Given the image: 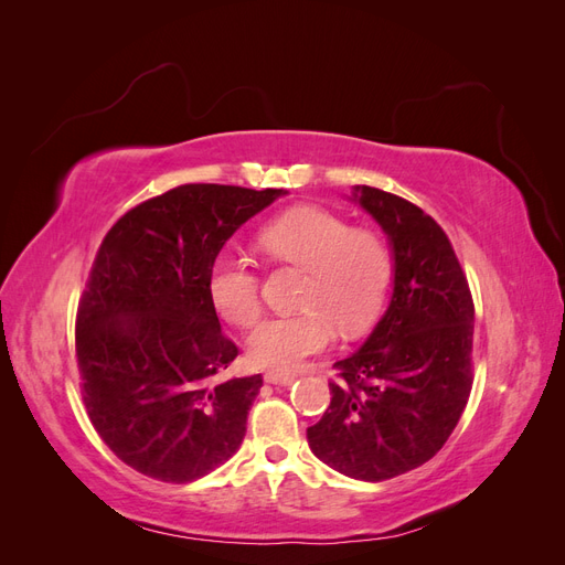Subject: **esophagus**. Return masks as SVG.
<instances>
[{
	"mask_svg": "<svg viewBox=\"0 0 565 565\" xmlns=\"http://www.w3.org/2000/svg\"><path fill=\"white\" fill-rule=\"evenodd\" d=\"M264 380L268 382V384H292L295 380H297V374L295 372H282V370H268L266 374H264Z\"/></svg>",
	"mask_w": 565,
	"mask_h": 565,
	"instance_id": "esophagus-1",
	"label": "esophagus"
}]
</instances>
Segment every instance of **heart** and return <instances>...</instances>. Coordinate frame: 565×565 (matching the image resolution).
<instances>
[{"instance_id": "b5f03b06", "label": "heart", "mask_w": 565, "mask_h": 565, "mask_svg": "<svg viewBox=\"0 0 565 565\" xmlns=\"http://www.w3.org/2000/svg\"><path fill=\"white\" fill-rule=\"evenodd\" d=\"M259 247L276 264L306 270L299 297L306 309L270 316L252 332L247 351L256 365L295 367L332 344L334 322L355 332L380 313L393 278V254L380 233L303 204L270 218L259 231ZM207 292L218 318L235 328H252L262 316V276L241 249L214 256Z\"/></svg>"}]
</instances>
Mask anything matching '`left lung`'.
<instances>
[{"instance_id": "obj_1", "label": "left lung", "mask_w": 565, "mask_h": 565, "mask_svg": "<svg viewBox=\"0 0 565 565\" xmlns=\"http://www.w3.org/2000/svg\"><path fill=\"white\" fill-rule=\"evenodd\" d=\"M393 245L384 318L334 363L332 401L306 438L318 459L358 481H388L450 438L473 384V299L450 237L409 200L355 188Z\"/></svg>"}]
</instances>
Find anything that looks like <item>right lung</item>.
<instances>
[{"label": "right lung", "instance_id": "right-lung-1", "mask_svg": "<svg viewBox=\"0 0 565 565\" xmlns=\"http://www.w3.org/2000/svg\"><path fill=\"white\" fill-rule=\"evenodd\" d=\"M278 188L183 183L119 216L75 318L79 391L96 434L143 476L191 483L235 455L262 374L221 380L237 347L207 292L214 256Z\"/></svg>", "mask_w": 565, "mask_h": 565}]
</instances>
